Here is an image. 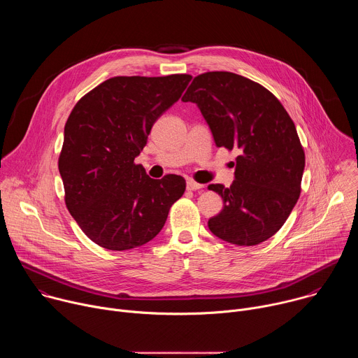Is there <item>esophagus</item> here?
Returning a JSON list of instances; mask_svg holds the SVG:
<instances>
[{"label": "esophagus", "instance_id": "esophagus-1", "mask_svg": "<svg viewBox=\"0 0 358 358\" xmlns=\"http://www.w3.org/2000/svg\"><path fill=\"white\" fill-rule=\"evenodd\" d=\"M203 185L202 184H198V182H195V181H192V180H188L187 181V189L188 191H196V189H201Z\"/></svg>", "mask_w": 358, "mask_h": 358}]
</instances>
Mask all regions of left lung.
I'll return each instance as SVG.
<instances>
[{
  "label": "left lung",
  "instance_id": "8db88e82",
  "mask_svg": "<svg viewBox=\"0 0 358 358\" xmlns=\"http://www.w3.org/2000/svg\"><path fill=\"white\" fill-rule=\"evenodd\" d=\"M181 100L199 108L218 147L239 152L231 187L208 185L224 201L210 231L238 246L269 239L301 189L304 151L293 120L266 87L232 72L195 76Z\"/></svg>",
  "mask_w": 358,
  "mask_h": 358
}]
</instances>
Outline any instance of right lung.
I'll return each instance as SVG.
<instances>
[{
    "mask_svg": "<svg viewBox=\"0 0 358 358\" xmlns=\"http://www.w3.org/2000/svg\"><path fill=\"white\" fill-rule=\"evenodd\" d=\"M191 75L115 76L72 109L58 167L65 203L85 235L101 248L126 250L155 238L185 180H152L134 159L156 120L181 97Z\"/></svg>",
    "mask_w": 358,
    "mask_h": 358,
    "instance_id": "add662e5",
    "label": "right lung"
}]
</instances>
